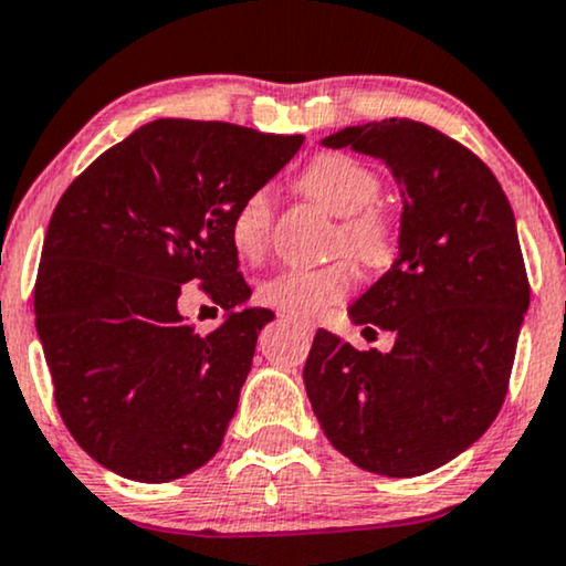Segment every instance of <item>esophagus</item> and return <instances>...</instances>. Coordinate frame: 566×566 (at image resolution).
I'll return each instance as SVG.
<instances>
[{
  "instance_id": "1",
  "label": "esophagus",
  "mask_w": 566,
  "mask_h": 566,
  "mask_svg": "<svg viewBox=\"0 0 566 566\" xmlns=\"http://www.w3.org/2000/svg\"><path fill=\"white\" fill-rule=\"evenodd\" d=\"M284 322L295 326V329L301 332V335H313V326H311V324H305V322H295V318H284Z\"/></svg>"
}]
</instances>
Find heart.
Listing matches in <instances>:
<instances>
[{"label": "heart", "mask_w": 566, "mask_h": 566, "mask_svg": "<svg viewBox=\"0 0 566 566\" xmlns=\"http://www.w3.org/2000/svg\"><path fill=\"white\" fill-rule=\"evenodd\" d=\"M301 189L311 200L329 210L339 221V242L369 269H382L395 255V231L390 218L374 202L379 197V179L364 163L339 153L313 158L301 174ZM274 221V192L258 187L234 208L229 237L234 250L248 261H258L269 248ZM356 287V271L337 261L322 269H284L258 287V301L292 318L311 322Z\"/></svg>", "instance_id": "1"}]
</instances>
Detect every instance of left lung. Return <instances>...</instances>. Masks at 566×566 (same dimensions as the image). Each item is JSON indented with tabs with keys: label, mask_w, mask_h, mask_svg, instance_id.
<instances>
[{
	"label": "left lung",
	"mask_w": 566,
	"mask_h": 566,
	"mask_svg": "<svg viewBox=\"0 0 566 566\" xmlns=\"http://www.w3.org/2000/svg\"><path fill=\"white\" fill-rule=\"evenodd\" d=\"M322 145L382 160L403 213L398 258L348 308L353 324L392 332V350L318 329L305 392L353 464L419 478L478 442L506 398L530 305L512 206L472 149L419 120L348 126Z\"/></svg>",
	"instance_id": "8db88e82"
}]
</instances>
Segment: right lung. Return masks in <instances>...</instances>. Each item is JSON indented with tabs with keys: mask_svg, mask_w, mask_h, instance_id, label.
<instances>
[{
	"mask_svg": "<svg viewBox=\"0 0 566 566\" xmlns=\"http://www.w3.org/2000/svg\"><path fill=\"white\" fill-rule=\"evenodd\" d=\"M303 136L160 118L102 153L54 208L33 311L73 440L120 478L171 482L213 459L274 318L250 301L229 237L240 200ZM200 281L228 311L200 336L178 313Z\"/></svg>",
	"mask_w": 566,
	"mask_h": 566,
	"instance_id": "1",
	"label": "right lung"
}]
</instances>
